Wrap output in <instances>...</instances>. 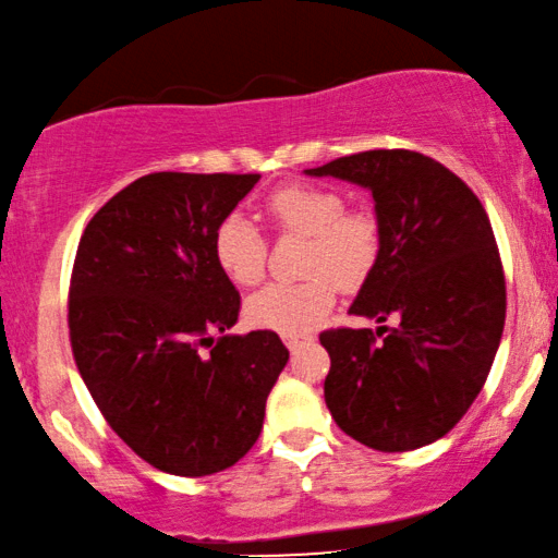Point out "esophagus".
<instances>
[{
    "mask_svg": "<svg viewBox=\"0 0 558 558\" xmlns=\"http://www.w3.org/2000/svg\"><path fill=\"white\" fill-rule=\"evenodd\" d=\"M306 340H312V337H308V335H286L283 337V342L288 344V350H299Z\"/></svg>",
    "mask_w": 558,
    "mask_h": 558,
    "instance_id": "34e87169",
    "label": "esophagus"
}]
</instances>
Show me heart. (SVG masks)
<instances>
[{"instance_id":"1","label":"heart","mask_w":558,"mask_h":558,"mask_svg":"<svg viewBox=\"0 0 558 558\" xmlns=\"http://www.w3.org/2000/svg\"><path fill=\"white\" fill-rule=\"evenodd\" d=\"M267 214L283 231L308 236L301 283H272L244 303L246 322L280 335H303L322 324L335 306V283L352 291L368 278L378 257V227L368 214H348L340 193L316 185H291L267 197ZM267 246L244 214L221 218L214 257L236 286H257L265 275Z\"/></svg>"}]
</instances>
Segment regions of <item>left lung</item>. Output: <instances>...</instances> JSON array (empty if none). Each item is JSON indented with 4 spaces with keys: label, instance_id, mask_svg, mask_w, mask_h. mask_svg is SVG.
Instances as JSON below:
<instances>
[{
    "label": "left lung",
    "instance_id": "left-lung-1",
    "mask_svg": "<svg viewBox=\"0 0 558 558\" xmlns=\"http://www.w3.org/2000/svg\"><path fill=\"white\" fill-rule=\"evenodd\" d=\"M303 172L373 195L380 246L350 314L399 322L380 343L371 329L322 331L324 401L342 433L373 450L429 446L474 404L502 340L489 216L466 182L417 151H361Z\"/></svg>",
    "mask_w": 558,
    "mask_h": 558
}]
</instances>
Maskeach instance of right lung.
I'll use <instances>...</instances> for the list:
<instances>
[{
	"instance_id": "1",
	"label": "right lung",
	"mask_w": 558,
	"mask_h": 558,
	"mask_svg": "<svg viewBox=\"0 0 558 558\" xmlns=\"http://www.w3.org/2000/svg\"><path fill=\"white\" fill-rule=\"evenodd\" d=\"M257 180L146 174L80 239L69 291L76 368L118 437L165 474L208 476L250 453L288 363L275 331L231 335L239 293L214 257L216 227Z\"/></svg>"
}]
</instances>
